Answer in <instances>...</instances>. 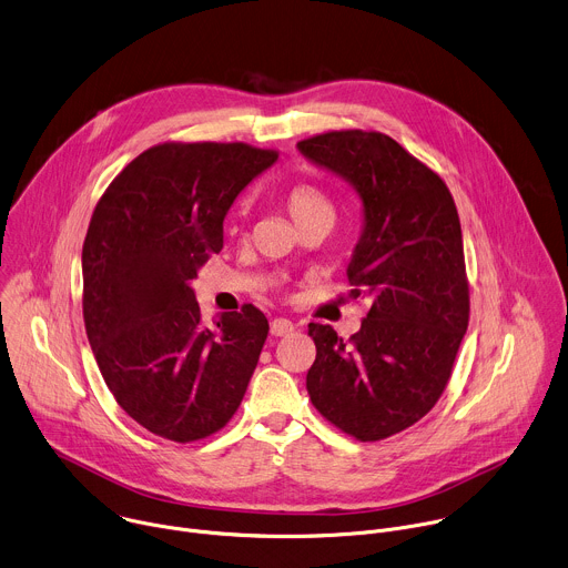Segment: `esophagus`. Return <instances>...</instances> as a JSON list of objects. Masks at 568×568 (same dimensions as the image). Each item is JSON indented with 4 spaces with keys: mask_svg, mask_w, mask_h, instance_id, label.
<instances>
[{
    "mask_svg": "<svg viewBox=\"0 0 568 568\" xmlns=\"http://www.w3.org/2000/svg\"><path fill=\"white\" fill-rule=\"evenodd\" d=\"M293 331H295V324H293L291 320H286V317H275V320L271 322V335H275V337L291 335Z\"/></svg>",
    "mask_w": 568,
    "mask_h": 568,
    "instance_id": "34e87169",
    "label": "esophagus"
}]
</instances>
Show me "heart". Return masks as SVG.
Instances as JSON below:
<instances>
[{"mask_svg":"<svg viewBox=\"0 0 568 568\" xmlns=\"http://www.w3.org/2000/svg\"><path fill=\"white\" fill-rule=\"evenodd\" d=\"M286 210L300 229L317 219H333V207L326 196L308 183H297L286 192Z\"/></svg>","mask_w":568,"mask_h":568,"instance_id":"b5f03b06","label":"heart"}]
</instances>
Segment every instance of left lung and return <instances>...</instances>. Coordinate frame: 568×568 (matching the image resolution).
Segmentation results:
<instances>
[{
	"mask_svg": "<svg viewBox=\"0 0 568 568\" xmlns=\"http://www.w3.org/2000/svg\"><path fill=\"white\" fill-rule=\"evenodd\" d=\"M363 201L365 229L347 266L352 297L372 302L349 339L308 324L313 407L358 440H383L440 398L470 320L459 212L445 181L381 132L339 130L297 143Z\"/></svg>",
	"mask_w": 568,
	"mask_h": 568,
	"instance_id": "8db88e82",
	"label": "left lung"
}]
</instances>
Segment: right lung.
<instances>
[{"instance_id":"obj_1","label":"right lung","mask_w":568,"mask_h":568,"mask_svg":"<svg viewBox=\"0 0 568 568\" xmlns=\"http://www.w3.org/2000/svg\"><path fill=\"white\" fill-rule=\"evenodd\" d=\"M277 161L248 143H161L109 183L82 246V315L100 374L145 429L192 443L242 405L268 335L244 304L201 322L196 271L223 248V216Z\"/></svg>"}]
</instances>
